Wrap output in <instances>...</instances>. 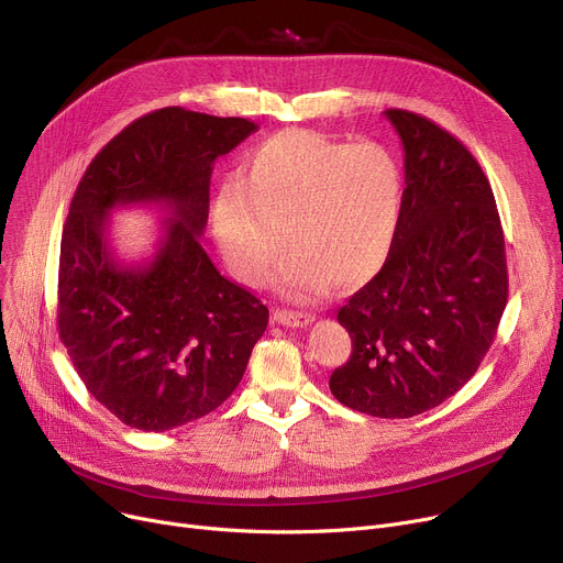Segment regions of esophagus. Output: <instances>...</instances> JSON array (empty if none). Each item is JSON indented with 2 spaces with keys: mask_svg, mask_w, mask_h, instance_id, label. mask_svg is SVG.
<instances>
[{
  "mask_svg": "<svg viewBox=\"0 0 563 563\" xmlns=\"http://www.w3.org/2000/svg\"><path fill=\"white\" fill-rule=\"evenodd\" d=\"M274 319H276L278 323H283V327L303 329V327H308V323L314 321V314H310V312H299V310L276 308V310H274Z\"/></svg>",
  "mask_w": 563,
  "mask_h": 563,
  "instance_id": "34e87169",
  "label": "esophagus"
}]
</instances>
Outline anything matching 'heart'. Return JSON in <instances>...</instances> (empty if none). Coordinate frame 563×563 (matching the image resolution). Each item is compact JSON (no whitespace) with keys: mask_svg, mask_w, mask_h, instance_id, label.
Returning <instances> with one entry per match:
<instances>
[{"mask_svg":"<svg viewBox=\"0 0 563 563\" xmlns=\"http://www.w3.org/2000/svg\"><path fill=\"white\" fill-rule=\"evenodd\" d=\"M401 205L404 164L388 143L291 128L257 143L244 175L221 185L212 228L232 274L251 285L272 274L289 240L276 283L308 301L335 280L358 285L380 269Z\"/></svg>","mask_w":563,"mask_h":563,"instance_id":"obj_1","label":"heart"}]
</instances>
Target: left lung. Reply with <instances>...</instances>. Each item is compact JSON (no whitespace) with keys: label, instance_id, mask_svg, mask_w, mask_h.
<instances>
[{"label":"left lung","instance_id":"1","mask_svg":"<svg viewBox=\"0 0 563 563\" xmlns=\"http://www.w3.org/2000/svg\"><path fill=\"white\" fill-rule=\"evenodd\" d=\"M404 145L399 230L380 272L338 321L351 356L333 397L372 418L420 416L459 393L490 349L509 297L505 232L488 177L429 118L388 109Z\"/></svg>","mask_w":563,"mask_h":563}]
</instances>
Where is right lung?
<instances>
[{
	"instance_id": "1",
	"label": "right lung",
	"mask_w": 563,
	"mask_h": 563,
	"mask_svg": "<svg viewBox=\"0 0 563 563\" xmlns=\"http://www.w3.org/2000/svg\"><path fill=\"white\" fill-rule=\"evenodd\" d=\"M257 130L246 118L183 107L145 113L88 164L58 257V338L91 393L123 424L168 431L219 408L240 386L269 310L219 274L200 246L214 159ZM123 203L169 210L158 251L139 267L106 242Z\"/></svg>"
}]
</instances>
